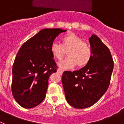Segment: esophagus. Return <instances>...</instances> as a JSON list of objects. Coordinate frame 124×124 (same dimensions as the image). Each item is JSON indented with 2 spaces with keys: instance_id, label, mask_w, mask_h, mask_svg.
<instances>
[{
  "instance_id": "obj_1",
  "label": "esophagus",
  "mask_w": 124,
  "mask_h": 124,
  "mask_svg": "<svg viewBox=\"0 0 124 124\" xmlns=\"http://www.w3.org/2000/svg\"><path fill=\"white\" fill-rule=\"evenodd\" d=\"M57 71H58V72L59 73H60V74H62V73H63V71H63V70L61 68L58 69V70H57Z\"/></svg>"
}]
</instances>
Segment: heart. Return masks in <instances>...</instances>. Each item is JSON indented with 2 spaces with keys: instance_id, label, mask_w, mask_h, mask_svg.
I'll return each instance as SVG.
<instances>
[{
  "instance_id": "obj_1",
  "label": "heart",
  "mask_w": 124,
  "mask_h": 124,
  "mask_svg": "<svg viewBox=\"0 0 124 124\" xmlns=\"http://www.w3.org/2000/svg\"><path fill=\"white\" fill-rule=\"evenodd\" d=\"M62 44L53 42L50 47L51 54L57 60H61L68 51V58L58 63L60 68L71 69L76 66L83 68L87 65L92 57L90 46L74 33H68L61 38Z\"/></svg>"
}]
</instances>
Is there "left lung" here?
<instances>
[{
	"label": "left lung",
	"mask_w": 124,
	"mask_h": 124,
	"mask_svg": "<svg viewBox=\"0 0 124 124\" xmlns=\"http://www.w3.org/2000/svg\"><path fill=\"white\" fill-rule=\"evenodd\" d=\"M92 57L89 63L74 71H64L62 84L68 102L76 109L94 104L110 84L114 61L109 48L97 36L89 38Z\"/></svg>",
	"instance_id": "1"
}]
</instances>
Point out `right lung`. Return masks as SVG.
<instances>
[{
    "instance_id": "add662e5",
    "label": "right lung",
    "mask_w": 124,
    "mask_h": 124,
    "mask_svg": "<svg viewBox=\"0 0 124 124\" xmlns=\"http://www.w3.org/2000/svg\"><path fill=\"white\" fill-rule=\"evenodd\" d=\"M66 30L45 28L24 43L12 68V92L20 106L31 109L44 100L48 79L57 66L50 51L56 37Z\"/></svg>"
}]
</instances>
